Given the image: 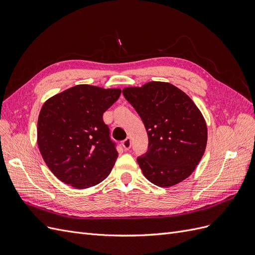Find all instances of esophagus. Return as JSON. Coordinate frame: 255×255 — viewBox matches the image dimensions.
<instances>
[{"instance_id":"esophagus-1","label":"esophagus","mask_w":255,"mask_h":255,"mask_svg":"<svg viewBox=\"0 0 255 255\" xmlns=\"http://www.w3.org/2000/svg\"><path fill=\"white\" fill-rule=\"evenodd\" d=\"M122 145H123V148H125V150H129L130 145H132V141H130V138L129 137L126 138V139L122 141Z\"/></svg>"}]
</instances>
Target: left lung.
<instances>
[{
	"mask_svg": "<svg viewBox=\"0 0 255 255\" xmlns=\"http://www.w3.org/2000/svg\"><path fill=\"white\" fill-rule=\"evenodd\" d=\"M122 94L140 116L149 149L137 158L143 175L159 187H170L195 171L207 142L202 113L184 91L166 82L126 87Z\"/></svg>",
	"mask_w": 255,
	"mask_h": 255,
	"instance_id": "8db88e82",
	"label": "left lung"
}]
</instances>
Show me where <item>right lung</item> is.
<instances>
[{
	"instance_id": "add662e5",
	"label": "right lung",
	"mask_w": 255,
	"mask_h": 255,
	"mask_svg": "<svg viewBox=\"0 0 255 255\" xmlns=\"http://www.w3.org/2000/svg\"><path fill=\"white\" fill-rule=\"evenodd\" d=\"M121 89L83 84L51 97L41 107L37 142L41 156L58 180L75 188H89L105 180L118 152L103 114Z\"/></svg>"
}]
</instances>
